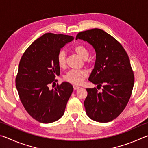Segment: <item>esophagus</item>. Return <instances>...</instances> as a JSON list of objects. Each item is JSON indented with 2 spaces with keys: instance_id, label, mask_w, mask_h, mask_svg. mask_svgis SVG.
<instances>
[{
  "instance_id": "1",
  "label": "esophagus",
  "mask_w": 148,
  "mask_h": 148,
  "mask_svg": "<svg viewBox=\"0 0 148 148\" xmlns=\"http://www.w3.org/2000/svg\"><path fill=\"white\" fill-rule=\"evenodd\" d=\"M80 88V87L78 86H76V85H73V89L74 90H79Z\"/></svg>"
}]
</instances>
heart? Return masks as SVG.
Here are the masks:
<instances>
[{
    "label": "heart",
    "instance_id": "1",
    "mask_svg": "<svg viewBox=\"0 0 148 148\" xmlns=\"http://www.w3.org/2000/svg\"><path fill=\"white\" fill-rule=\"evenodd\" d=\"M77 55L83 60H86L89 56V50L84 45H77L73 48ZM57 64L60 68H64L66 66V55L64 51H60L57 56ZM88 73L84 70H71L66 74L64 79L66 81L73 84H81Z\"/></svg>",
    "mask_w": 148,
    "mask_h": 148
}]
</instances>
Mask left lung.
I'll return each mask as SVG.
<instances>
[{"label": "left lung", "mask_w": 148, "mask_h": 148, "mask_svg": "<svg viewBox=\"0 0 148 148\" xmlns=\"http://www.w3.org/2000/svg\"><path fill=\"white\" fill-rule=\"evenodd\" d=\"M78 39L95 49L96 59L88 80L103 86L101 92L95 88L86 89V113L94 121L109 122L123 112L133 91L134 78L129 56L115 38L99 28L79 32Z\"/></svg>", "instance_id": "left-lung-1"}]
</instances>
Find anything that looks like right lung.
Masks as SVG:
<instances>
[{
	"instance_id": "right-lung-1",
	"label": "right lung",
	"mask_w": 148,
	"mask_h": 148,
	"mask_svg": "<svg viewBox=\"0 0 148 148\" xmlns=\"http://www.w3.org/2000/svg\"><path fill=\"white\" fill-rule=\"evenodd\" d=\"M73 39L71 36L46 33L34 41L21 58L16 88L25 110L39 122L53 123L64 115L73 87L67 82L54 90L49 89V85L54 83L60 73L57 56Z\"/></svg>"
}]
</instances>
